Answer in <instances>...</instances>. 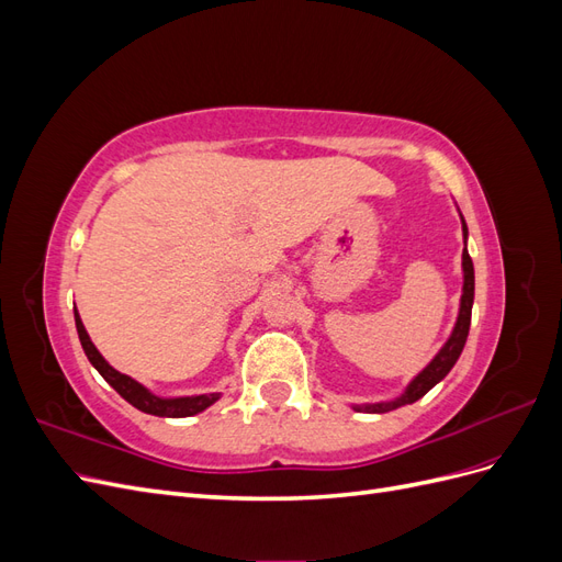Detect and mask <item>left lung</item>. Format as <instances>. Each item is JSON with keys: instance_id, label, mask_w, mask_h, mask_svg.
Wrapping results in <instances>:
<instances>
[{"instance_id": "1", "label": "left lung", "mask_w": 562, "mask_h": 562, "mask_svg": "<svg viewBox=\"0 0 562 562\" xmlns=\"http://www.w3.org/2000/svg\"><path fill=\"white\" fill-rule=\"evenodd\" d=\"M462 217V234H464V252H462V274H464V283H462V297H459V312H457V321L454 328L450 333V337L446 339V345L438 349V353L434 359L424 366L417 375L407 382V386L403 389V394L391 398V401H378V403H353L351 407L356 413H389L396 411V407L411 405L415 401H419L429 389H434L440 380H443L448 372L452 370V366L457 363L459 353H462L467 337H469V326H471V307H473V288H475V279H473V262L469 258L467 250V239H469V229Z\"/></svg>"}]
</instances>
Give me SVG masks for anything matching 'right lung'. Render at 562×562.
Segmentation results:
<instances>
[{
    "label": "right lung",
    "mask_w": 562,
    "mask_h": 562,
    "mask_svg": "<svg viewBox=\"0 0 562 562\" xmlns=\"http://www.w3.org/2000/svg\"><path fill=\"white\" fill-rule=\"evenodd\" d=\"M75 323H77L81 349H83V353H87V359L91 361V366L100 372V375H103V380L116 391L119 396L128 401L133 407H138V411L147 413V415L192 417V415H199V413L206 411V407H211L220 396H223L220 391H215V394H199V396H157V394H151L147 386H143L140 382H135L128 375H124V372L114 370L103 359V353L95 349L87 328H83L77 307H75Z\"/></svg>",
    "instance_id": "add662e5"
}]
</instances>
